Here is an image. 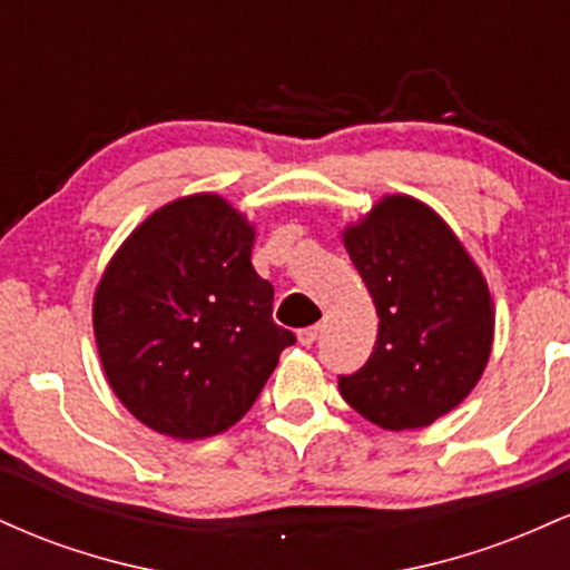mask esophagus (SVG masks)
I'll use <instances>...</instances> for the list:
<instances>
[{
  "mask_svg": "<svg viewBox=\"0 0 570 570\" xmlns=\"http://www.w3.org/2000/svg\"><path fill=\"white\" fill-rule=\"evenodd\" d=\"M297 340H299V345L311 348V345L318 340V326H305V330H299L297 332Z\"/></svg>",
  "mask_w": 570,
  "mask_h": 570,
  "instance_id": "34e87169",
  "label": "esophagus"
}]
</instances>
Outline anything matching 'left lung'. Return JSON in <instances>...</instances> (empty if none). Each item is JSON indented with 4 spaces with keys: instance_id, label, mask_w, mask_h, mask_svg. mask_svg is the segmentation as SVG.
<instances>
[{
    "instance_id": "1",
    "label": "left lung",
    "mask_w": 570,
    "mask_h": 570,
    "mask_svg": "<svg viewBox=\"0 0 570 570\" xmlns=\"http://www.w3.org/2000/svg\"><path fill=\"white\" fill-rule=\"evenodd\" d=\"M343 238L381 324L364 367L340 375V394L389 431L429 426L469 396L488 364L485 278L453 230L407 195L383 198Z\"/></svg>"
}]
</instances>
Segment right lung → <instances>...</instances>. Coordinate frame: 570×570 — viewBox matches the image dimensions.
<instances>
[{
  "instance_id": "1",
  "label": "right lung",
  "mask_w": 570,
  "mask_h": 570,
  "mask_svg": "<svg viewBox=\"0 0 570 570\" xmlns=\"http://www.w3.org/2000/svg\"><path fill=\"white\" fill-rule=\"evenodd\" d=\"M254 227L189 195L136 227L104 273L94 332L107 381L144 426L203 440L246 415L294 345L252 265Z\"/></svg>"
}]
</instances>
